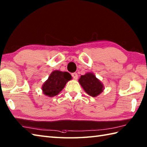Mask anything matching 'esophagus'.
Segmentation results:
<instances>
[{"label":"esophagus","instance_id":"esophagus-1","mask_svg":"<svg viewBox=\"0 0 147 147\" xmlns=\"http://www.w3.org/2000/svg\"><path fill=\"white\" fill-rule=\"evenodd\" d=\"M72 76H73V78L74 79H75V80H77L78 79V74L76 73H73L72 74Z\"/></svg>","mask_w":147,"mask_h":147}]
</instances>
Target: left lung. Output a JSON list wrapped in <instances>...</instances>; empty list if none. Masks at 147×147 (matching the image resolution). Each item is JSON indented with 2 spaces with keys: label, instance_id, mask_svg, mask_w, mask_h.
<instances>
[{
  "label": "left lung",
  "instance_id": "left-lung-1",
  "mask_svg": "<svg viewBox=\"0 0 147 147\" xmlns=\"http://www.w3.org/2000/svg\"><path fill=\"white\" fill-rule=\"evenodd\" d=\"M79 83L86 93L95 97L103 92L104 88L100 81L92 73H88L81 76Z\"/></svg>",
  "mask_w": 147,
  "mask_h": 147
}]
</instances>
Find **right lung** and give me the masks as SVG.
<instances>
[{
	"label": "right lung",
	"mask_w": 147,
	"mask_h": 147,
	"mask_svg": "<svg viewBox=\"0 0 147 147\" xmlns=\"http://www.w3.org/2000/svg\"><path fill=\"white\" fill-rule=\"evenodd\" d=\"M71 79V75L67 72L54 71L42 85L43 93L50 97L57 95L64 88L67 82Z\"/></svg>",
	"instance_id": "1"
}]
</instances>
